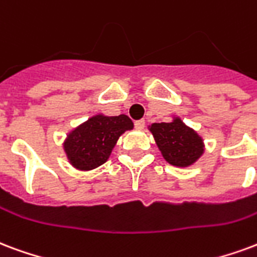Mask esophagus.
<instances>
[{"instance_id":"obj_1","label":"esophagus","mask_w":257,"mask_h":257,"mask_svg":"<svg viewBox=\"0 0 257 257\" xmlns=\"http://www.w3.org/2000/svg\"><path fill=\"white\" fill-rule=\"evenodd\" d=\"M144 126H146V121H144V119H138V121H135V128L139 129V131L144 129Z\"/></svg>"}]
</instances>
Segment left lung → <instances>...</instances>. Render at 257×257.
Segmentation results:
<instances>
[{
	"label": "left lung",
	"mask_w": 257,
	"mask_h": 257,
	"mask_svg": "<svg viewBox=\"0 0 257 257\" xmlns=\"http://www.w3.org/2000/svg\"><path fill=\"white\" fill-rule=\"evenodd\" d=\"M148 129L165 161L173 166H191L204 153L203 139L180 117H174L172 122H155Z\"/></svg>",
	"instance_id": "8db88e82"
}]
</instances>
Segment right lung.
I'll list each match as a JSON object with an SVG mask.
<instances>
[{
  "mask_svg": "<svg viewBox=\"0 0 257 257\" xmlns=\"http://www.w3.org/2000/svg\"><path fill=\"white\" fill-rule=\"evenodd\" d=\"M134 129L128 115L96 114L70 131L64 142V151L72 166L83 172L99 167L109 159L123 132Z\"/></svg>",
  "mask_w": 257,
  "mask_h": 257,
  "instance_id": "1",
  "label": "right lung"
}]
</instances>
